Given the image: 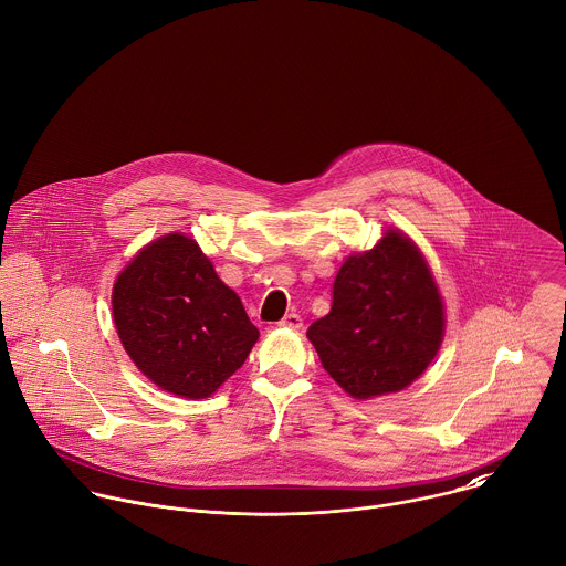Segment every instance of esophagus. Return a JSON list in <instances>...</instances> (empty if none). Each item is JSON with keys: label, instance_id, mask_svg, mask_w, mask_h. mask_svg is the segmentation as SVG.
Listing matches in <instances>:
<instances>
[{"label": "esophagus", "instance_id": "obj_1", "mask_svg": "<svg viewBox=\"0 0 566 566\" xmlns=\"http://www.w3.org/2000/svg\"><path fill=\"white\" fill-rule=\"evenodd\" d=\"M280 326H286V328H302V317L297 313H286L282 319H280Z\"/></svg>", "mask_w": 566, "mask_h": 566}]
</instances>
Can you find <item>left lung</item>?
<instances>
[{
  "label": "left lung",
  "mask_w": 566,
  "mask_h": 566,
  "mask_svg": "<svg viewBox=\"0 0 566 566\" xmlns=\"http://www.w3.org/2000/svg\"><path fill=\"white\" fill-rule=\"evenodd\" d=\"M331 378L355 400L407 389L444 337V304L420 249L389 229L353 253L333 282L328 315L306 331Z\"/></svg>",
  "instance_id": "8db88e82"
}]
</instances>
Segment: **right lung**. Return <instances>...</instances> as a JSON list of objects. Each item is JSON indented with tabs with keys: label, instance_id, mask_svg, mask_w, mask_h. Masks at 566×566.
<instances>
[{
	"label": "right lung",
	"instance_id": "1",
	"mask_svg": "<svg viewBox=\"0 0 566 566\" xmlns=\"http://www.w3.org/2000/svg\"><path fill=\"white\" fill-rule=\"evenodd\" d=\"M113 319L135 366L186 400L216 394L260 337L238 293L181 233L146 244L117 275Z\"/></svg>",
	"mask_w": 566,
	"mask_h": 566
}]
</instances>
